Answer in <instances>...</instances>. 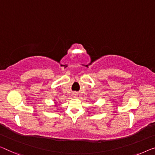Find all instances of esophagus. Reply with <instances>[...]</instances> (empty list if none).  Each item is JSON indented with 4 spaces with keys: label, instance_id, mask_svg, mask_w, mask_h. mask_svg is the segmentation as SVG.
Masks as SVG:
<instances>
[{
    "label": "esophagus",
    "instance_id": "esophagus-1",
    "mask_svg": "<svg viewBox=\"0 0 155 155\" xmlns=\"http://www.w3.org/2000/svg\"><path fill=\"white\" fill-rule=\"evenodd\" d=\"M73 95L74 97H77L78 96V94L77 93V92H74V93H73Z\"/></svg>",
    "mask_w": 155,
    "mask_h": 155
}]
</instances>
